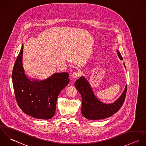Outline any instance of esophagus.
Returning <instances> with one entry per match:
<instances>
[{"instance_id":"1","label":"esophagus","mask_w":146,"mask_h":146,"mask_svg":"<svg viewBox=\"0 0 146 146\" xmlns=\"http://www.w3.org/2000/svg\"><path fill=\"white\" fill-rule=\"evenodd\" d=\"M80 76V73L79 72H75L72 74V77L73 78H78Z\"/></svg>"}]
</instances>
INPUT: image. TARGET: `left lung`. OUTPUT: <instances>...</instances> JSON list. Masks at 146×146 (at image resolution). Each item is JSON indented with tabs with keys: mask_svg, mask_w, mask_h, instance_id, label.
Instances as JSON below:
<instances>
[{
	"mask_svg": "<svg viewBox=\"0 0 146 146\" xmlns=\"http://www.w3.org/2000/svg\"><path fill=\"white\" fill-rule=\"evenodd\" d=\"M120 60L123 58L118 50H117ZM126 68L125 63H123ZM82 97L81 113L84 117L90 120H98L109 118L116 113L122 107L126 94L127 85L121 96L113 103L108 104L102 102L95 96L88 81L81 76L74 84Z\"/></svg>",
	"mask_w": 146,
	"mask_h": 146,
	"instance_id": "obj_1",
	"label": "left lung"
}]
</instances>
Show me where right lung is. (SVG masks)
Wrapping results in <instances>:
<instances>
[{"instance_id": "right-lung-1", "label": "right lung", "mask_w": 146, "mask_h": 146, "mask_svg": "<svg viewBox=\"0 0 146 146\" xmlns=\"http://www.w3.org/2000/svg\"><path fill=\"white\" fill-rule=\"evenodd\" d=\"M23 44L15 62L12 80L16 101L21 110L37 119H49L55 114L57 97L69 83L68 73H55L44 80L28 78L22 62Z\"/></svg>"}]
</instances>
